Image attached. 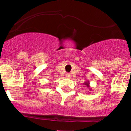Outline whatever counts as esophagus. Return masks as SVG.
Here are the masks:
<instances>
[{
  "label": "esophagus",
  "instance_id": "esophagus-1",
  "mask_svg": "<svg viewBox=\"0 0 131 131\" xmlns=\"http://www.w3.org/2000/svg\"><path fill=\"white\" fill-rule=\"evenodd\" d=\"M66 76V77H68V78H70V77H71V75L70 73H68Z\"/></svg>",
  "mask_w": 131,
  "mask_h": 131
}]
</instances>
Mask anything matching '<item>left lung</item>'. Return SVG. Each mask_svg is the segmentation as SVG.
Wrapping results in <instances>:
<instances>
[{"instance_id": "1", "label": "left lung", "mask_w": 131, "mask_h": 131, "mask_svg": "<svg viewBox=\"0 0 131 131\" xmlns=\"http://www.w3.org/2000/svg\"><path fill=\"white\" fill-rule=\"evenodd\" d=\"M89 84H90V83H89V81H86L85 83H84V85H86V87L89 88L90 89V90H91V89L90 88V86H89Z\"/></svg>"}]
</instances>
